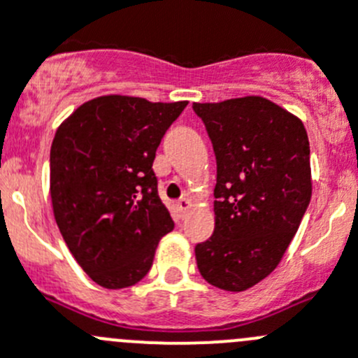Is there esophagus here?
Masks as SVG:
<instances>
[{
    "instance_id": "esophagus-1",
    "label": "esophagus",
    "mask_w": 358,
    "mask_h": 358,
    "mask_svg": "<svg viewBox=\"0 0 358 358\" xmlns=\"http://www.w3.org/2000/svg\"><path fill=\"white\" fill-rule=\"evenodd\" d=\"M176 207H178V210L182 212V214H185L187 210H191V208L194 207V203H192V199H189V198H182V199H178Z\"/></svg>"
}]
</instances>
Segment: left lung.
Here are the masks:
<instances>
[{"mask_svg":"<svg viewBox=\"0 0 358 358\" xmlns=\"http://www.w3.org/2000/svg\"><path fill=\"white\" fill-rule=\"evenodd\" d=\"M192 108L217 160L215 228L196 246V262L210 285L243 292L275 271L310 203L307 130L262 96Z\"/></svg>","mask_w":358,"mask_h":358,"instance_id":"obj_1","label":"left lung"}]
</instances>
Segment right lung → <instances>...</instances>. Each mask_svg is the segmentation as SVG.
Masks as SVG:
<instances>
[{
    "label": "right lung",
    "mask_w": 358,
    "mask_h": 358,
    "mask_svg": "<svg viewBox=\"0 0 358 358\" xmlns=\"http://www.w3.org/2000/svg\"><path fill=\"white\" fill-rule=\"evenodd\" d=\"M187 101L107 94L62 121L50 153V196L67 248L92 282L135 285L175 228L157 192V148Z\"/></svg>",
    "instance_id": "1"
}]
</instances>
